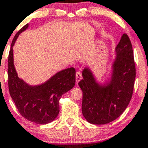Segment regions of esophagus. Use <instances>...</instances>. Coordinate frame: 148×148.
<instances>
[{
    "instance_id": "esophagus-1",
    "label": "esophagus",
    "mask_w": 148,
    "mask_h": 148,
    "mask_svg": "<svg viewBox=\"0 0 148 148\" xmlns=\"http://www.w3.org/2000/svg\"><path fill=\"white\" fill-rule=\"evenodd\" d=\"M81 79H82V73L80 71H78L76 74V82H77V84L79 83Z\"/></svg>"
}]
</instances>
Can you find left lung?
<instances>
[{"mask_svg":"<svg viewBox=\"0 0 148 148\" xmlns=\"http://www.w3.org/2000/svg\"><path fill=\"white\" fill-rule=\"evenodd\" d=\"M109 78L99 82L89 66L82 71L79 86L83 91L82 114L88 123L103 125L119 117L132 98L136 66L131 42L124 33L114 49Z\"/></svg>","mask_w":148,"mask_h":148,"instance_id":"8db88e82","label":"left lung"}]
</instances>
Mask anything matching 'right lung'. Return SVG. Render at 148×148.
I'll return each instance as SVG.
<instances>
[{"label":"right lung","instance_id":"obj_1","mask_svg":"<svg viewBox=\"0 0 148 148\" xmlns=\"http://www.w3.org/2000/svg\"><path fill=\"white\" fill-rule=\"evenodd\" d=\"M29 27L26 24L12 40L8 56V88L10 95L20 113L29 121L37 124L52 122L60 112L62 96L75 85L76 71L73 67L58 71L46 82L30 85L20 78L14 65L13 47L20 34Z\"/></svg>","mask_w":148,"mask_h":148}]
</instances>
